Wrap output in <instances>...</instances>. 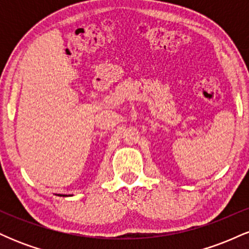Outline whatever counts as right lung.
Wrapping results in <instances>:
<instances>
[{
  "label": "right lung",
  "instance_id": "right-lung-1",
  "mask_svg": "<svg viewBox=\"0 0 249 249\" xmlns=\"http://www.w3.org/2000/svg\"><path fill=\"white\" fill-rule=\"evenodd\" d=\"M57 196H65V194H57Z\"/></svg>",
  "mask_w": 249,
  "mask_h": 249
}]
</instances>
